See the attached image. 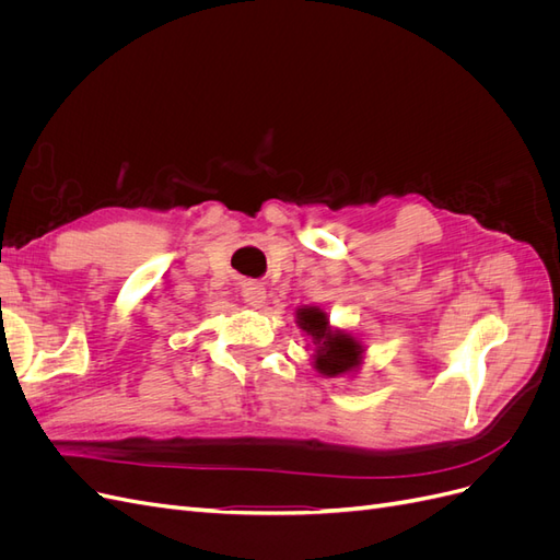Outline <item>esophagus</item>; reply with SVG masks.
I'll list each match as a JSON object with an SVG mask.
<instances>
[{
  "instance_id": "34e87169",
  "label": "esophagus",
  "mask_w": 560,
  "mask_h": 560,
  "mask_svg": "<svg viewBox=\"0 0 560 560\" xmlns=\"http://www.w3.org/2000/svg\"><path fill=\"white\" fill-rule=\"evenodd\" d=\"M266 299V287L261 282H245L243 284V301L247 303V306H261Z\"/></svg>"
}]
</instances>
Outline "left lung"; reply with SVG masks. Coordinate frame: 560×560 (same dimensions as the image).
Returning <instances> with one entry per match:
<instances>
[{
	"mask_svg": "<svg viewBox=\"0 0 560 560\" xmlns=\"http://www.w3.org/2000/svg\"><path fill=\"white\" fill-rule=\"evenodd\" d=\"M296 325L311 336L315 348L313 366L317 374L338 378L358 371L364 360V346L352 334L329 325L327 313L317 306H303L296 311Z\"/></svg>",
	"mask_w": 560,
	"mask_h": 560,
	"instance_id": "1",
	"label": "left lung"
}]
</instances>
